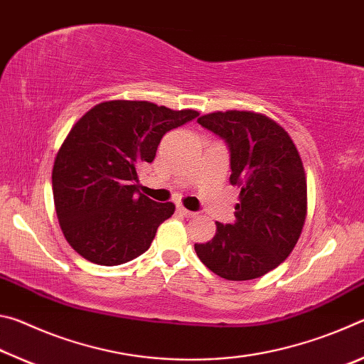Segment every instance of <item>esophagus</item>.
<instances>
[{"label":"esophagus","instance_id":"34e87169","mask_svg":"<svg viewBox=\"0 0 364 364\" xmlns=\"http://www.w3.org/2000/svg\"><path fill=\"white\" fill-rule=\"evenodd\" d=\"M176 210H178V213L183 215L184 218H193V217H196V212H191V210H188V208H184V207H178Z\"/></svg>","mask_w":364,"mask_h":364}]
</instances>
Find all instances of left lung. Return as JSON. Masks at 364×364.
I'll return each mask as SVG.
<instances>
[{"label": "left lung", "mask_w": 364, "mask_h": 364, "mask_svg": "<svg viewBox=\"0 0 364 364\" xmlns=\"http://www.w3.org/2000/svg\"><path fill=\"white\" fill-rule=\"evenodd\" d=\"M230 147L232 186L241 188L234 223H217L212 241L194 244L205 267L228 281L260 278L286 260L306 218V178L289 133L247 110L197 119Z\"/></svg>", "instance_id": "left-lung-1"}]
</instances>
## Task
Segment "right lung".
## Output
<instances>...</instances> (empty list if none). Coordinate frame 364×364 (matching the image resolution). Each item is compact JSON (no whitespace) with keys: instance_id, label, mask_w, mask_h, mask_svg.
Here are the masks:
<instances>
[{"instance_id":"right-lung-1","label":"right lung","mask_w":364,"mask_h":364,"mask_svg":"<svg viewBox=\"0 0 364 364\" xmlns=\"http://www.w3.org/2000/svg\"><path fill=\"white\" fill-rule=\"evenodd\" d=\"M197 115L119 100L97 104L72 127L54 160L53 196L60 230L77 254L115 267L149 249L175 205L139 194L136 170L152 162L165 133Z\"/></svg>"}]
</instances>
